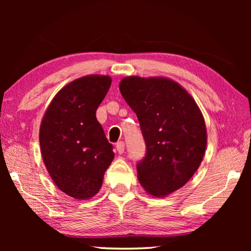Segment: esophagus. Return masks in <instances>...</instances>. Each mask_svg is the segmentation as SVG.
Masks as SVG:
<instances>
[{
	"instance_id": "obj_1",
	"label": "esophagus",
	"mask_w": 251,
	"mask_h": 251,
	"mask_svg": "<svg viewBox=\"0 0 251 251\" xmlns=\"http://www.w3.org/2000/svg\"><path fill=\"white\" fill-rule=\"evenodd\" d=\"M116 151L119 152V154H123L125 151V143L121 141L119 143H116Z\"/></svg>"
}]
</instances>
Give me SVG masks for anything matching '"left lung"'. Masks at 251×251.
Instances as JSON below:
<instances>
[{"label":"left lung","mask_w":251,"mask_h":251,"mask_svg":"<svg viewBox=\"0 0 251 251\" xmlns=\"http://www.w3.org/2000/svg\"><path fill=\"white\" fill-rule=\"evenodd\" d=\"M123 97L140 123L146 157L137 165L146 193L165 197L188 182L199 169L207 146L204 116L194 98L165 76H126Z\"/></svg>","instance_id":"obj_1"}]
</instances>
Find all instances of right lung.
Masks as SVG:
<instances>
[{
  "instance_id": "add662e5",
  "label": "right lung",
  "mask_w": 251,
  "mask_h": 251,
  "mask_svg": "<svg viewBox=\"0 0 251 251\" xmlns=\"http://www.w3.org/2000/svg\"><path fill=\"white\" fill-rule=\"evenodd\" d=\"M109 75L90 74L67 84L47 106L40 126L45 167L61 192L86 201L98 193L114 158L96 117L111 86Z\"/></svg>"
}]
</instances>
